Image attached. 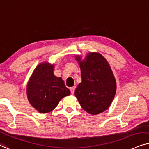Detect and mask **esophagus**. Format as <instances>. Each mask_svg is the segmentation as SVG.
Instances as JSON below:
<instances>
[{
	"mask_svg": "<svg viewBox=\"0 0 149 149\" xmlns=\"http://www.w3.org/2000/svg\"><path fill=\"white\" fill-rule=\"evenodd\" d=\"M75 89H76V87H75V86L71 87V88H70V91H71V94H73V93H74V92H75Z\"/></svg>",
	"mask_w": 149,
	"mask_h": 149,
	"instance_id": "esophagus-1",
	"label": "esophagus"
}]
</instances>
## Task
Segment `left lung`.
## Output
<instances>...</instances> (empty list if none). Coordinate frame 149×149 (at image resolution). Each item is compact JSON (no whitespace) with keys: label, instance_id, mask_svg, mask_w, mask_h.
<instances>
[{"label":"left lung","instance_id":"8db88e82","mask_svg":"<svg viewBox=\"0 0 149 149\" xmlns=\"http://www.w3.org/2000/svg\"><path fill=\"white\" fill-rule=\"evenodd\" d=\"M82 82L75 95L85 111L91 114H100L110 107L115 96L116 80L110 65L102 55L90 53L86 61L80 62Z\"/></svg>","mask_w":149,"mask_h":149}]
</instances>
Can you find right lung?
Returning <instances> with one entry per match:
<instances>
[{"instance_id": "1", "label": "right lung", "mask_w": 149, "mask_h": 149, "mask_svg": "<svg viewBox=\"0 0 149 149\" xmlns=\"http://www.w3.org/2000/svg\"><path fill=\"white\" fill-rule=\"evenodd\" d=\"M70 95L61 78L53 73V65L47 63L35 68L27 85V96L30 103L41 113L54 110L59 101Z\"/></svg>"}]
</instances>
